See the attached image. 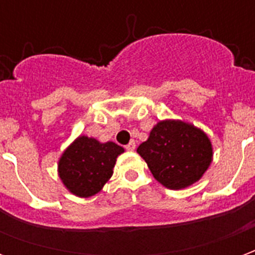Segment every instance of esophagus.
Returning a JSON list of instances; mask_svg holds the SVG:
<instances>
[{
	"mask_svg": "<svg viewBox=\"0 0 255 255\" xmlns=\"http://www.w3.org/2000/svg\"><path fill=\"white\" fill-rule=\"evenodd\" d=\"M126 149L129 150V151H132V150H135V142H133V140H131V142H129V143H128L127 146H126Z\"/></svg>",
	"mask_w": 255,
	"mask_h": 255,
	"instance_id": "34e87169",
	"label": "esophagus"
}]
</instances>
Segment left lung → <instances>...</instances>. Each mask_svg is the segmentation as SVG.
<instances>
[{"label": "left lung", "instance_id": "8db88e82", "mask_svg": "<svg viewBox=\"0 0 255 255\" xmlns=\"http://www.w3.org/2000/svg\"><path fill=\"white\" fill-rule=\"evenodd\" d=\"M150 172L172 190L188 187L201 179L212 162V144L191 124L166 120L155 126L149 139L138 147Z\"/></svg>", "mask_w": 255, "mask_h": 255}]
</instances>
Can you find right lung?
I'll return each mask as SVG.
<instances>
[{"mask_svg":"<svg viewBox=\"0 0 255 255\" xmlns=\"http://www.w3.org/2000/svg\"><path fill=\"white\" fill-rule=\"evenodd\" d=\"M124 149L113 142L100 143L79 136L58 162V173L65 187L78 197H91L104 187L113 175L117 155Z\"/></svg>","mask_w":255,"mask_h":255,"instance_id":"1","label":"right lung"}]
</instances>
